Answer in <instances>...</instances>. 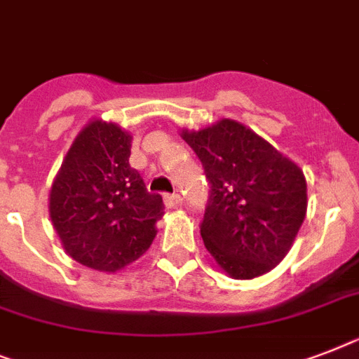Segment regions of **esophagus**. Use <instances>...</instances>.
Listing matches in <instances>:
<instances>
[{"instance_id": "obj_1", "label": "esophagus", "mask_w": 359, "mask_h": 359, "mask_svg": "<svg viewBox=\"0 0 359 359\" xmlns=\"http://www.w3.org/2000/svg\"><path fill=\"white\" fill-rule=\"evenodd\" d=\"M164 205L168 208H177V206L182 205V197L179 194H170L164 197Z\"/></svg>"}]
</instances>
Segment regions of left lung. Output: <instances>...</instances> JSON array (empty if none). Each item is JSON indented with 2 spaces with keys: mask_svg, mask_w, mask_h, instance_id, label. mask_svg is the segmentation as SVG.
<instances>
[{
  "mask_svg": "<svg viewBox=\"0 0 359 359\" xmlns=\"http://www.w3.org/2000/svg\"><path fill=\"white\" fill-rule=\"evenodd\" d=\"M210 182L201 236L215 264L236 280L265 275L284 260L308 208L299 165L234 119L184 129Z\"/></svg>",
  "mask_w": 359,
  "mask_h": 359,
  "instance_id": "1",
  "label": "left lung"
}]
</instances>
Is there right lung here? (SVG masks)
<instances>
[{
	"label": "right lung",
	"mask_w": 359,
	"mask_h": 359,
	"mask_svg": "<svg viewBox=\"0 0 359 359\" xmlns=\"http://www.w3.org/2000/svg\"><path fill=\"white\" fill-rule=\"evenodd\" d=\"M133 136L92 119L77 134L49 191L64 250L90 269L116 273L149 249L164 203L129 164Z\"/></svg>",
	"instance_id": "right-lung-1"
}]
</instances>
